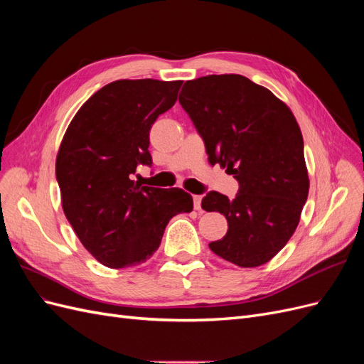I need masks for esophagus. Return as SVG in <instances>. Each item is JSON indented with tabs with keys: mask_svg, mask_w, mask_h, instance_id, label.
<instances>
[{
	"mask_svg": "<svg viewBox=\"0 0 364 364\" xmlns=\"http://www.w3.org/2000/svg\"><path fill=\"white\" fill-rule=\"evenodd\" d=\"M193 200H194L196 211H200V209H202V196H193Z\"/></svg>",
	"mask_w": 364,
	"mask_h": 364,
	"instance_id": "1",
	"label": "esophagus"
}]
</instances>
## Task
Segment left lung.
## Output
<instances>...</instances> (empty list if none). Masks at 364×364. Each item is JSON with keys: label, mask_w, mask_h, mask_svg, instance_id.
Wrapping results in <instances>:
<instances>
[{"label": "left lung", "mask_w": 364, "mask_h": 364, "mask_svg": "<svg viewBox=\"0 0 364 364\" xmlns=\"http://www.w3.org/2000/svg\"><path fill=\"white\" fill-rule=\"evenodd\" d=\"M179 103L205 141L208 161L234 174L235 199L208 193L205 211L228 220V232L209 243L215 255L240 267L269 262L299 225L310 179L299 124L267 87L240 74L185 82Z\"/></svg>", "instance_id": "obj_1"}]
</instances>
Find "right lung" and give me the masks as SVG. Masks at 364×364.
Instances as JSON below:
<instances>
[{
	"instance_id": "1",
	"label": "right lung",
	"mask_w": 364,
	"mask_h": 364,
	"mask_svg": "<svg viewBox=\"0 0 364 364\" xmlns=\"http://www.w3.org/2000/svg\"><path fill=\"white\" fill-rule=\"evenodd\" d=\"M181 86L182 80H115L87 98L62 138V209L85 249L106 267L146 262L171 217L193 211L186 191L134 181L139 164H151L150 129L173 107Z\"/></svg>"
}]
</instances>
